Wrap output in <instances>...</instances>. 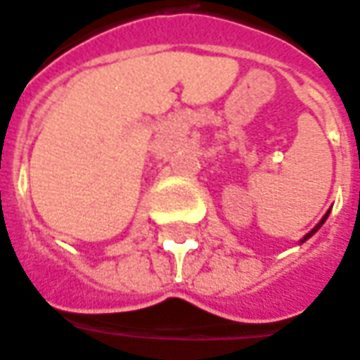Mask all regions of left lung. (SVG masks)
<instances>
[{
    "label": "left lung",
    "instance_id": "left-lung-1",
    "mask_svg": "<svg viewBox=\"0 0 360 360\" xmlns=\"http://www.w3.org/2000/svg\"><path fill=\"white\" fill-rule=\"evenodd\" d=\"M326 217H328V213H326V215H325V217H323V219H321V223H319V224H317V226H315V229H314V230H311V232H309V234H306V238H304V240H302V241H306V240H308V238H309V236H311V234H314V232H315V230H317V229H319V226H321V224H323V223H325V221H326Z\"/></svg>",
    "mask_w": 360,
    "mask_h": 360
}]
</instances>
